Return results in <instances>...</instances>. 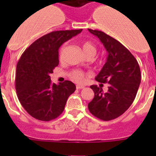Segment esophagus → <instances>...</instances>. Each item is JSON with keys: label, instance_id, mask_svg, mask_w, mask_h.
<instances>
[{"label": "esophagus", "instance_id": "esophagus-1", "mask_svg": "<svg viewBox=\"0 0 156 156\" xmlns=\"http://www.w3.org/2000/svg\"><path fill=\"white\" fill-rule=\"evenodd\" d=\"M85 87L83 85H77L76 86V88L77 89H83V88H84Z\"/></svg>", "mask_w": 156, "mask_h": 156}]
</instances>
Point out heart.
Instances as JSON below:
<instances>
[{"label":"heart","instance_id":"obj_1","mask_svg":"<svg viewBox=\"0 0 156 156\" xmlns=\"http://www.w3.org/2000/svg\"><path fill=\"white\" fill-rule=\"evenodd\" d=\"M66 48V45H62L61 47L60 50H59V59H62V56H63V52H64V49ZM82 50L83 52H84V55L86 56H89V55H91V56H94L97 53V47L93 43L90 41H85L82 44ZM70 77L75 82H81L84 79V74L82 71L80 70H74L72 71V72L70 73Z\"/></svg>","mask_w":156,"mask_h":156}]
</instances>
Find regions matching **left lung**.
<instances>
[{
  "instance_id": "8db88e82",
  "label": "left lung",
  "mask_w": 156,
  "mask_h": 156,
  "mask_svg": "<svg viewBox=\"0 0 156 156\" xmlns=\"http://www.w3.org/2000/svg\"><path fill=\"white\" fill-rule=\"evenodd\" d=\"M97 36L108 53L107 59L95 79L108 83V91L91 85L94 92L88 109L95 117L110 121L122 115L133 103L141 81L139 64L124 45L106 33L88 29Z\"/></svg>"
}]
</instances>
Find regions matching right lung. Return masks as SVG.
Returning a JSON list of instances; mask_svg holds the SVG:
<instances>
[{"label": "right lung", "instance_id": "add662e5", "mask_svg": "<svg viewBox=\"0 0 156 156\" xmlns=\"http://www.w3.org/2000/svg\"><path fill=\"white\" fill-rule=\"evenodd\" d=\"M81 31H52L33 42L22 54L16 66V90L23 107L34 119L48 122L57 118L75 92L72 81L56 84L50 75L59 65L61 45Z\"/></svg>", "mask_w": 156, "mask_h": 156}]
</instances>
